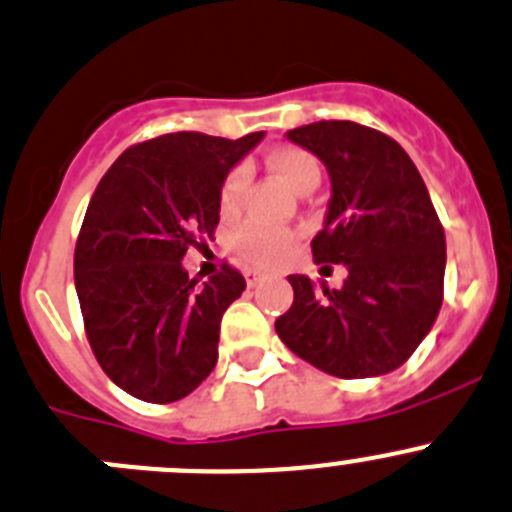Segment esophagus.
Returning <instances> with one entry per match:
<instances>
[{"instance_id":"1","label":"esophagus","mask_w":512,"mask_h":512,"mask_svg":"<svg viewBox=\"0 0 512 512\" xmlns=\"http://www.w3.org/2000/svg\"><path fill=\"white\" fill-rule=\"evenodd\" d=\"M245 280H247V285L255 287L257 282L262 280V272H257V270H247V272H245Z\"/></svg>"}]
</instances>
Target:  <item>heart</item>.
I'll return each instance as SVG.
<instances>
[{"instance_id": "obj_1", "label": "heart", "mask_w": 512, "mask_h": 512, "mask_svg": "<svg viewBox=\"0 0 512 512\" xmlns=\"http://www.w3.org/2000/svg\"><path fill=\"white\" fill-rule=\"evenodd\" d=\"M267 165L275 172L280 180H285L287 185L295 192L307 190L310 185L320 182V165H317L315 157L310 152L300 150V147H277L267 155ZM247 187V170L245 167H235V170L227 175L225 185H222L220 205L222 212H235L240 207L242 195H245ZM292 235L282 227H270L262 225V222H250V225L240 227V230L232 235V247L240 257H245L252 265H267V262H275L290 250Z\"/></svg>"}]
</instances>
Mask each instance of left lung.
Wrapping results in <instances>:
<instances>
[{"mask_svg":"<svg viewBox=\"0 0 512 512\" xmlns=\"http://www.w3.org/2000/svg\"><path fill=\"white\" fill-rule=\"evenodd\" d=\"M287 140L330 175L312 260L345 265L347 277L340 290L287 277L295 300L277 317V335L327 375H388L418 350L443 305L445 232L428 187L408 152L365 124H305Z\"/></svg>","mask_w":512,"mask_h":512,"instance_id":"left-lung-1","label":"left lung"}]
</instances>
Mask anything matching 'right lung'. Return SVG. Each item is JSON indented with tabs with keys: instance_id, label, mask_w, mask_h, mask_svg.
<instances>
[{
	"instance_id": "obj_1",
	"label": "right lung",
	"mask_w": 512,
	"mask_h": 512,
	"mask_svg": "<svg viewBox=\"0 0 512 512\" xmlns=\"http://www.w3.org/2000/svg\"><path fill=\"white\" fill-rule=\"evenodd\" d=\"M262 137H155L124 150L89 200L74 285L94 357L132 398L175 403L215 370L222 315L245 277L225 265L190 280L182 257L215 232L222 185Z\"/></svg>"
}]
</instances>
